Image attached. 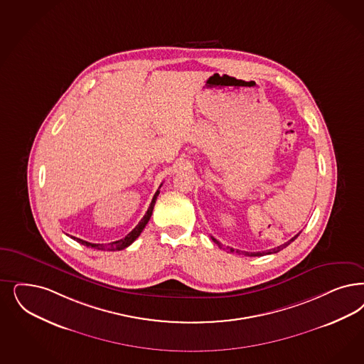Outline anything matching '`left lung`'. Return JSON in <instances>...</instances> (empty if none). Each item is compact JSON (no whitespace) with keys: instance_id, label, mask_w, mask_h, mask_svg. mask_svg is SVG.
<instances>
[{"instance_id":"1","label":"left lung","mask_w":364,"mask_h":364,"mask_svg":"<svg viewBox=\"0 0 364 364\" xmlns=\"http://www.w3.org/2000/svg\"><path fill=\"white\" fill-rule=\"evenodd\" d=\"M300 234L301 232H299L297 235H294V237L290 239V240H288L287 243H284V245L278 246V247H276V249H272V250L267 251H262V252H261V251H258V252H249V251L234 250V249H231V247H227V249H228V251H230V252H238V254H240V252H242V254H245L246 257H261V255H264V254H273V252H278V251H281L282 250V249H285V247H287V246H289V245H290V243H291V242H293L294 239L297 238V237H299ZM211 238H213V242H215V243H216V245H218V246H219V247L222 249V243H220L219 240H216V239L213 238V237H211Z\"/></svg>"}]
</instances>
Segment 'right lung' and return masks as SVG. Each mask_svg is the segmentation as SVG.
<instances>
[{
    "label": "right lung",
    "mask_w": 364,
    "mask_h": 364,
    "mask_svg": "<svg viewBox=\"0 0 364 364\" xmlns=\"http://www.w3.org/2000/svg\"><path fill=\"white\" fill-rule=\"evenodd\" d=\"M161 186H163V184H161ZM161 186H160V188H161ZM160 188L157 189V192L154 193V196H153V199H151V205H149L146 213L144 215V218L139 220V223H138L137 226L134 227V228L126 235L125 238L115 240V242L107 243V245L90 243V242H86V240H83V239L75 238V237H71V238L76 240V242H79V243H82V245H85V246H87V247H91V249L109 251L124 250V249H126L127 246H130V245L141 235L142 230L148 225V222H149V219H151V213H153V208H154V204H156V200H157V196H159V193H160Z\"/></svg>",
    "instance_id": "right-lung-1"
}]
</instances>
